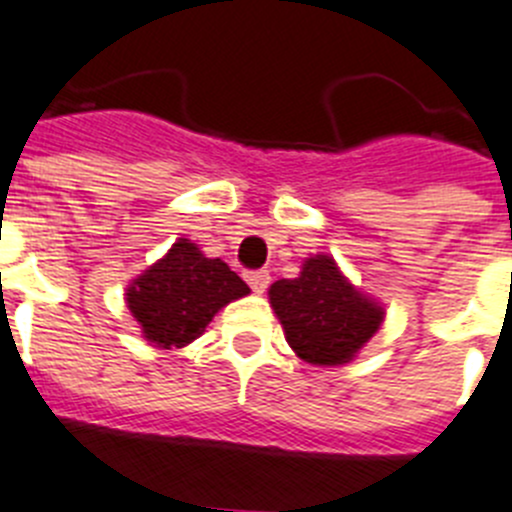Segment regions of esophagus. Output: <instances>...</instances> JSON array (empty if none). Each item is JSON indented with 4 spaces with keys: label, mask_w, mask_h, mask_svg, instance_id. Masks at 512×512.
I'll return each mask as SVG.
<instances>
[{
    "label": "esophagus",
    "mask_w": 512,
    "mask_h": 512,
    "mask_svg": "<svg viewBox=\"0 0 512 512\" xmlns=\"http://www.w3.org/2000/svg\"><path fill=\"white\" fill-rule=\"evenodd\" d=\"M245 280L255 293H265V288L270 285V273L267 270H247Z\"/></svg>",
    "instance_id": "esophagus-1"
}]
</instances>
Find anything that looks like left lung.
Here are the masks:
<instances>
[{
    "label": "left lung",
    "instance_id": "8db88e82",
    "mask_svg": "<svg viewBox=\"0 0 512 512\" xmlns=\"http://www.w3.org/2000/svg\"><path fill=\"white\" fill-rule=\"evenodd\" d=\"M290 349L311 365H344L380 329L385 311L359 293L334 257H308L301 275L275 280L267 290Z\"/></svg>",
    "mask_w": 512,
    "mask_h": 512
}]
</instances>
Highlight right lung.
<instances>
[{
  "instance_id": "right-lung-1",
  "label": "right lung",
  "mask_w": 512,
  "mask_h": 512,
  "mask_svg": "<svg viewBox=\"0 0 512 512\" xmlns=\"http://www.w3.org/2000/svg\"><path fill=\"white\" fill-rule=\"evenodd\" d=\"M247 293V283L227 262L206 257L191 239H178L163 260L132 280L124 296L147 342L178 349L199 339L219 308Z\"/></svg>"
}]
</instances>
